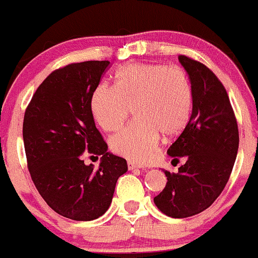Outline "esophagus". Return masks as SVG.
I'll list each match as a JSON object with an SVG mask.
<instances>
[{"label":"esophagus","mask_w":258,"mask_h":258,"mask_svg":"<svg viewBox=\"0 0 258 258\" xmlns=\"http://www.w3.org/2000/svg\"><path fill=\"white\" fill-rule=\"evenodd\" d=\"M140 168H142V166L137 165V164L133 163V161H128V169L129 170H137V169H140Z\"/></svg>","instance_id":"obj_1"}]
</instances>
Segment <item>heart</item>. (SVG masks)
I'll return each mask as SVG.
<instances>
[{"mask_svg":"<svg viewBox=\"0 0 258 258\" xmlns=\"http://www.w3.org/2000/svg\"><path fill=\"white\" fill-rule=\"evenodd\" d=\"M194 88L179 67L134 63L119 71L115 86L100 84L92 94L90 108L107 132L120 128L133 109L135 120L110 138L114 153L135 163L154 159L159 140L176 137L188 124Z\"/></svg>","mask_w":258,"mask_h":258,"instance_id":"obj_1","label":"heart"}]
</instances>
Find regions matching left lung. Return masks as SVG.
Segmentation results:
<instances>
[{
    "label": "left lung",
    "instance_id": "8db88e82",
    "mask_svg": "<svg viewBox=\"0 0 258 258\" xmlns=\"http://www.w3.org/2000/svg\"><path fill=\"white\" fill-rule=\"evenodd\" d=\"M179 62L194 88V107L184 132L168 149L172 163L186 158L179 171L165 170L164 190L154 198L163 214L184 219L200 214L220 196L238 150V128L225 87L205 64L186 55Z\"/></svg>",
    "mask_w": 258,
    "mask_h": 258
}]
</instances>
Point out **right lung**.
Instances as JSON below:
<instances>
[{"label": "right lung", "mask_w": 258, "mask_h": 258, "mask_svg": "<svg viewBox=\"0 0 258 258\" xmlns=\"http://www.w3.org/2000/svg\"><path fill=\"white\" fill-rule=\"evenodd\" d=\"M109 64L88 60L52 72L37 88L23 119L32 181L50 209L76 221L104 215L119 176L128 171L125 159L108 151L90 108ZM84 151L102 156L97 170L84 164Z\"/></svg>", "instance_id": "add662e5"}]
</instances>
